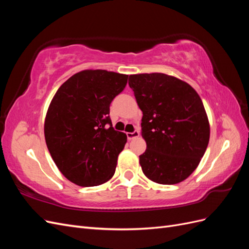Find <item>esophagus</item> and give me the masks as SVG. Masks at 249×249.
I'll list each match as a JSON object with an SVG mask.
<instances>
[{
  "instance_id": "esophagus-1",
  "label": "esophagus",
  "mask_w": 249,
  "mask_h": 249,
  "mask_svg": "<svg viewBox=\"0 0 249 249\" xmlns=\"http://www.w3.org/2000/svg\"><path fill=\"white\" fill-rule=\"evenodd\" d=\"M139 135H140L139 131H134L133 133H126V137H127V139H129V140H132L134 138L138 137Z\"/></svg>"
}]
</instances>
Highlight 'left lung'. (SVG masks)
Returning a JSON list of instances; mask_svg holds the SVG:
<instances>
[{
  "instance_id": "8db88e82",
  "label": "left lung",
  "mask_w": 249,
  "mask_h": 249,
  "mask_svg": "<svg viewBox=\"0 0 249 249\" xmlns=\"http://www.w3.org/2000/svg\"><path fill=\"white\" fill-rule=\"evenodd\" d=\"M129 85L143 113V173L158 184L182 182L198 166L210 139L198 93L188 83L160 72L131 74Z\"/></svg>"
}]
</instances>
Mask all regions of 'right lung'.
I'll use <instances>...</instances> for the list:
<instances>
[{
    "instance_id": "add662e5",
    "label": "right lung",
    "mask_w": 249,
    "mask_h": 249,
    "mask_svg": "<svg viewBox=\"0 0 249 249\" xmlns=\"http://www.w3.org/2000/svg\"><path fill=\"white\" fill-rule=\"evenodd\" d=\"M127 74L86 70L73 74L53 97L44 137L58 169L82 187L113 177L126 135L113 129L110 104L124 89Z\"/></svg>"
}]
</instances>
